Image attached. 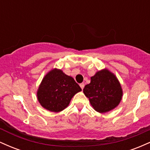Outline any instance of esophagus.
I'll list each match as a JSON object with an SVG mask.
<instances>
[{
  "instance_id": "1",
  "label": "esophagus",
  "mask_w": 150,
  "mask_h": 150,
  "mask_svg": "<svg viewBox=\"0 0 150 150\" xmlns=\"http://www.w3.org/2000/svg\"><path fill=\"white\" fill-rule=\"evenodd\" d=\"M80 86L81 88H82V89H83L84 87H85V83H81V84H80Z\"/></svg>"
}]
</instances>
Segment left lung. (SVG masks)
<instances>
[{
  "label": "left lung",
  "instance_id": "8db88e82",
  "mask_svg": "<svg viewBox=\"0 0 150 150\" xmlns=\"http://www.w3.org/2000/svg\"><path fill=\"white\" fill-rule=\"evenodd\" d=\"M83 92L96 111L105 113L118 106L123 92L116 76L108 70L97 72L85 86Z\"/></svg>",
  "mask_w": 150,
  "mask_h": 150
}]
</instances>
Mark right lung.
<instances>
[{
	"instance_id": "add662e5",
	"label": "right lung",
	"mask_w": 150,
	"mask_h": 150,
	"mask_svg": "<svg viewBox=\"0 0 150 150\" xmlns=\"http://www.w3.org/2000/svg\"><path fill=\"white\" fill-rule=\"evenodd\" d=\"M82 90L72 77L61 70L50 71L43 79L37 92V98L44 108L53 112L65 109L76 93Z\"/></svg>"
}]
</instances>
